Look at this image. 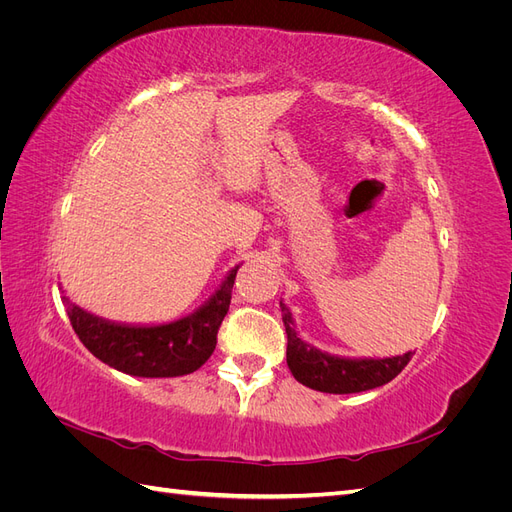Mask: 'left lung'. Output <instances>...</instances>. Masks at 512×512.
Listing matches in <instances>:
<instances>
[{"label":"left lung","instance_id":"1","mask_svg":"<svg viewBox=\"0 0 512 512\" xmlns=\"http://www.w3.org/2000/svg\"><path fill=\"white\" fill-rule=\"evenodd\" d=\"M280 307L288 335V367L297 382L314 391L346 395L376 389V386L391 382L410 363L414 354L406 352L397 356H384V359H374V356H339L322 352L320 348L307 344L299 335L288 305L280 301Z\"/></svg>","mask_w":512,"mask_h":512}]
</instances>
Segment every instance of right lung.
<instances>
[{"mask_svg":"<svg viewBox=\"0 0 512 512\" xmlns=\"http://www.w3.org/2000/svg\"><path fill=\"white\" fill-rule=\"evenodd\" d=\"M237 271L239 265L232 267L220 288L192 314L158 324L115 322L87 312L66 294L61 299L74 333L96 359L136 378H177L192 374L213 354Z\"/></svg>","mask_w":512,"mask_h":512,"instance_id":"1","label":"right lung"}]
</instances>
